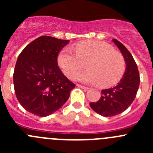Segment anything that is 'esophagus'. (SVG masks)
Wrapping results in <instances>:
<instances>
[{
	"instance_id": "obj_1",
	"label": "esophagus",
	"mask_w": 153,
	"mask_h": 153,
	"mask_svg": "<svg viewBox=\"0 0 153 153\" xmlns=\"http://www.w3.org/2000/svg\"><path fill=\"white\" fill-rule=\"evenodd\" d=\"M76 86H78V87H79V88L81 89H83V90H89L88 87H86V86H82V85H79V84H77Z\"/></svg>"
}]
</instances>
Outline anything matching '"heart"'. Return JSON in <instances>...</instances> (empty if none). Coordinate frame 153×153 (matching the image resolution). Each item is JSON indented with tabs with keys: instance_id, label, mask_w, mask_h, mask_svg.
<instances>
[{
	"instance_id": "1",
	"label": "heart",
	"mask_w": 153,
	"mask_h": 153,
	"mask_svg": "<svg viewBox=\"0 0 153 153\" xmlns=\"http://www.w3.org/2000/svg\"><path fill=\"white\" fill-rule=\"evenodd\" d=\"M75 50L65 47L58 55V63L68 77L74 75V80L99 83L102 87H109L118 83L123 75L126 68L123 56L106 42L85 40L76 44ZM86 61L88 70L78 73Z\"/></svg>"
}]
</instances>
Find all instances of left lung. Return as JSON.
<instances>
[{"instance_id": "obj_1", "label": "left lung", "mask_w": 153, "mask_h": 153, "mask_svg": "<svg viewBox=\"0 0 153 153\" xmlns=\"http://www.w3.org/2000/svg\"><path fill=\"white\" fill-rule=\"evenodd\" d=\"M125 60L123 76L117 86L102 90V96L97 102H90V106L97 113L102 117L116 116L125 111L136 98L140 86V73L137 65L126 47L117 39H113Z\"/></svg>"}]
</instances>
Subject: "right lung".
<instances>
[{
    "label": "right lung",
    "instance_id": "right-lung-1",
    "mask_svg": "<svg viewBox=\"0 0 153 153\" xmlns=\"http://www.w3.org/2000/svg\"><path fill=\"white\" fill-rule=\"evenodd\" d=\"M69 42L41 36L20 53L14 68L13 85L16 97L27 111L47 117L68 100L75 84L60 70L57 56Z\"/></svg>",
    "mask_w": 153,
    "mask_h": 153
}]
</instances>
